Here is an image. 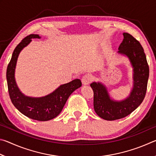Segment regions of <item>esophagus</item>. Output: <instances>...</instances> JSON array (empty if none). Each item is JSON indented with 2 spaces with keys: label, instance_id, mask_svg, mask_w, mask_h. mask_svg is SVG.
Segmentation results:
<instances>
[{
  "label": "esophagus",
  "instance_id": "esophagus-1",
  "mask_svg": "<svg viewBox=\"0 0 156 156\" xmlns=\"http://www.w3.org/2000/svg\"><path fill=\"white\" fill-rule=\"evenodd\" d=\"M82 83L83 84H88L91 81V76L89 74H85L82 77Z\"/></svg>",
  "mask_w": 156,
  "mask_h": 156
}]
</instances>
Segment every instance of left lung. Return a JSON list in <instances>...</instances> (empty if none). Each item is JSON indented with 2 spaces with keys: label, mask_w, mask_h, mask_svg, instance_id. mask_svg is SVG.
Instances as JSON below:
<instances>
[{
  "label": "left lung",
  "mask_w": 156,
  "mask_h": 156,
  "mask_svg": "<svg viewBox=\"0 0 156 156\" xmlns=\"http://www.w3.org/2000/svg\"><path fill=\"white\" fill-rule=\"evenodd\" d=\"M120 54L127 56L133 67V88L129 98L121 102L110 99L103 84H90L94 91V108L97 115L107 120H115L130 114L142 103L145 97L149 75L146 55L140 42L128 33H124Z\"/></svg>",
  "instance_id": "8db88e82"
}]
</instances>
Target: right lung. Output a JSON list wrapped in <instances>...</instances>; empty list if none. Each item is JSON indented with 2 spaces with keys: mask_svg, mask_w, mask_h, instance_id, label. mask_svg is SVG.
I'll use <instances>...</instances> for the list:
<instances>
[{
  "mask_svg": "<svg viewBox=\"0 0 156 156\" xmlns=\"http://www.w3.org/2000/svg\"><path fill=\"white\" fill-rule=\"evenodd\" d=\"M31 38H40V37L36 34H30L23 38L14 50L7 68L8 92L13 105L23 115L33 120L47 121L60 114L68 98L76 89L80 87L82 83L79 79H76L60 86L53 93L43 98H34L25 96L16 84L14 72L18 54L23 47L30 43Z\"/></svg>",
  "mask_w": 156,
  "mask_h": 156,
  "instance_id": "right-lung-1",
  "label": "right lung"
}]
</instances>
